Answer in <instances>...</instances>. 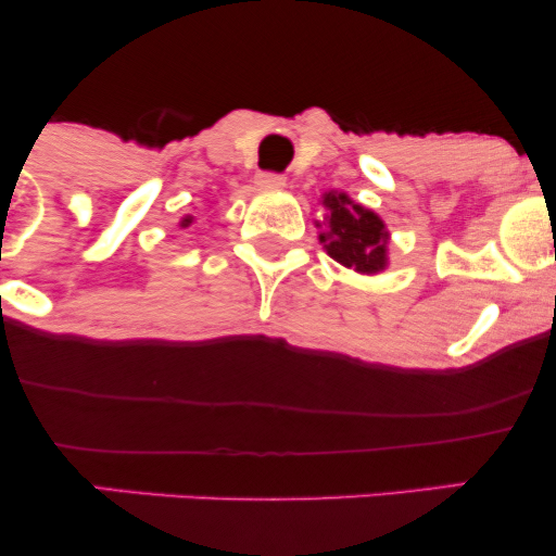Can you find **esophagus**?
Here are the masks:
<instances>
[{"mask_svg":"<svg viewBox=\"0 0 556 556\" xmlns=\"http://www.w3.org/2000/svg\"><path fill=\"white\" fill-rule=\"evenodd\" d=\"M256 185L258 188H285L287 180L282 175H274V172H258Z\"/></svg>","mask_w":556,"mask_h":556,"instance_id":"obj_1","label":"esophagus"}]
</instances>
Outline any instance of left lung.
<instances>
[{
    "mask_svg": "<svg viewBox=\"0 0 556 556\" xmlns=\"http://www.w3.org/2000/svg\"><path fill=\"white\" fill-rule=\"evenodd\" d=\"M324 219L316 222L318 242L337 264L358 274H381L389 266V229L379 214L353 201L348 193L329 190L321 195Z\"/></svg>",
    "mask_w": 556,
    "mask_h": 556,
    "instance_id": "left-lung-1",
    "label": "left lung"
}]
</instances>
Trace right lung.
Masks as SVG:
<instances>
[{
    "label": "right lung",
    "mask_w": 556,
    "mask_h": 556,
    "mask_svg": "<svg viewBox=\"0 0 556 556\" xmlns=\"http://www.w3.org/2000/svg\"><path fill=\"white\" fill-rule=\"evenodd\" d=\"M193 222H195L193 214H185L182 219H180V227H190V225H193Z\"/></svg>",
    "instance_id": "right-lung-1"
}]
</instances>
